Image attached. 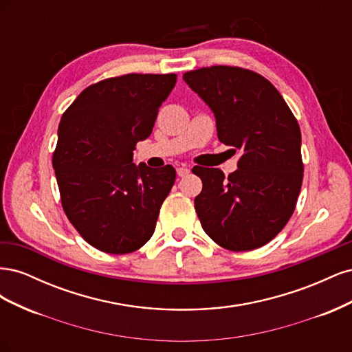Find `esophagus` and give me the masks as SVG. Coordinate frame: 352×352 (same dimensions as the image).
I'll return each instance as SVG.
<instances>
[{"instance_id":"obj_1","label":"esophagus","mask_w":352,"mask_h":352,"mask_svg":"<svg viewBox=\"0 0 352 352\" xmlns=\"http://www.w3.org/2000/svg\"><path fill=\"white\" fill-rule=\"evenodd\" d=\"M176 172H177V176H180V177H185V176L190 172V170H189L186 166H180V167H177Z\"/></svg>"}]
</instances>
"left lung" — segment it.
I'll list each match as a JSON object with an SVG mask.
<instances>
[{
  "label": "left lung",
  "instance_id": "left-lung-1",
  "mask_svg": "<svg viewBox=\"0 0 352 352\" xmlns=\"http://www.w3.org/2000/svg\"><path fill=\"white\" fill-rule=\"evenodd\" d=\"M184 80L216 117L219 141L239 151L238 170L195 166L202 190L195 211L207 235L250 251L285 228L302 185L301 131L279 91L261 74L232 66L186 72Z\"/></svg>",
  "mask_w": 352,
  "mask_h": 352
}]
</instances>
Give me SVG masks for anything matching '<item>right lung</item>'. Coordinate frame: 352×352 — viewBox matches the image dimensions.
<instances>
[{
  "instance_id": "obj_1",
  "label": "right lung",
  "mask_w": 352,
  "mask_h": 352,
  "mask_svg": "<svg viewBox=\"0 0 352 352\" xmlns=\"http://www.w3.org/2000/svg\"><path fill=\"white\" fill-rule=\"evenodd\" d=\"M176 74L104 79L83 89L63 114L52 167L61 206L80 236L109 254L140 250L153 236L176 170L133 162L151 135Z\"/></svg>"
}]
</instances>
